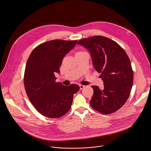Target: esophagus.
<instances>
[{"mask_svg": "<svg viewBox=\"0 0 151 151\" xmlns=\"http://www.w3.org/2000/svg\"><path fill=\"white\" fill-rule=\"evenodd\" d=\"M79 86H80V89H82L85 87V86H84V85H81V84H80V85H79Z\"/></svg>", "mask_w": 151, "mask_h": 151, "instance_id": "34e87169", "label": "esophagus"}]
</instances>
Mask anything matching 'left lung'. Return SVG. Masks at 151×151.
<instances>
[{"instance_id":"1","label":"left lung","mask_w":151,"mask_h":151,"mask_svg":"<svg viewBox=\"0 0 151 151\" xmlns=\"http://www.w3.org/2000/svg\"><path fill=\"white\" fill-rule=\"evenodd\" d=\"M77 44L89 50L104 82L103 89L92 86L91 107L103 114L114 113L124 106L132 88L133 71L129 56L116 42L102 36L85 38Z\"/></svg>"}]
</instances>
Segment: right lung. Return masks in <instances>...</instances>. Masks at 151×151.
Returning a JSON list of instances; mask_svg holds the SVG:
<instances>
[{
  "mask_svg": "<svg viewBox=\"0 0 151 151\" xmlns=\"http://www.w3.org/2000/svg\"><path fill=\"white\" fill-rule=\"evenodd\" d=\"M77 40H54L37 46L29 56L24 83L27 97L41 115L50 118L62 117L71 107L73 95L80 89L77 84L68 86L55 81L62 59Z\"/></svg>",
  "mask_w": 151,
  "mask_h": 151,
  "instance_id": "add662e5",
  "label": "right lung"
}]
</instances>
